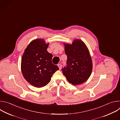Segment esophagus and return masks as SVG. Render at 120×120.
I'll list each match as a JSON object with an SVG mask.
<instances>
[{
    "instance_id": "1",
    "label": "esophagus",
    "mask_w": 120,
    "mask_h": 120,
    "mask_svg": "<svg viewBox=\"0 0 120 120\" xmlns=\"http://www.w3.org/2000/svg\"><path fill=\"white\" fill-rule=\"evenodd\" d=\"M57 65H58V67L59 68V69H61V68H62V65L61 64H58Z\"/></svg>"
}]
</instances>
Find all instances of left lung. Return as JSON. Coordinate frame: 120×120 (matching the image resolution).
<instances>
[{"mask_svg":"<svg viewBox=\"0 0 120 120\" xmlns=\"http://www.w3.org/2000/svg\"><path fill=\"white\" fill-rule=\"evenodd\" d=\"M67 57V66L62 69L64 75L73 85L81 84L91 75L93 63L88 48L80 39H75L72 44H64Z\"/></svg>","mask_w":120,"mask_h":120,"instance_id":"left-lung-1","label":"left lung"}]
</instances>
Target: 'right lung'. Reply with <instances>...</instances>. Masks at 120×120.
Masks as SVG:
<instances>
[{
	"mask_svg": "<svg viewBox=\"0 0 120 120\" xmlns=\"http://www.w3.org/2000/svg\"><path fill=\"white\" fill-rule=\"evenodd\" d=\"M48 45L49 43L43 39H35L27 45L22 56V75L28 82L36 87L45 86L59 69L52 63L53 55L47 51Z\"/></svg>",
	"mask_w": 120,
	"mask_h": 120,
	"instance_id": "1",
	"label": "right lung"
}]
</instances>
